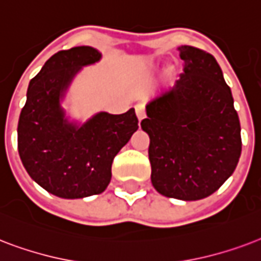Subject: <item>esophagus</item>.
<instances>
[{"label": "esophagus", "instance_id": "esophagus-1", "mask_svg": "<svg viewBox=\"0 0 261 261\" xmlns=\"http://www.w3.org/2000/svg\"><path fill=\"white\" fill-rule=\"evenodd\" d=\"M136 116L139 121H143L145 118V109L143 105H137L136 106Z\"/></svg>", "mask_w": 261, "mask_h": 261}]
</instances>
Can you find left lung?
<instances>
[{"label": "left lung", "instance_id": "obj_1", "mask_svg": "<svg viewBox=\"0 0 261 261\" xmlns=\"http://www.w3.org/2000/svg\"><path fill=\"white\" fill-rule=\"evenodd\" d=\"M184 73L147 103L141 128L149 136L151 182L166 197L200 200L233 174L241 126L221 66L207 51L179 46Z\"/></svg>", "mask_w": 261, "mask_h": 261}]
</instances>
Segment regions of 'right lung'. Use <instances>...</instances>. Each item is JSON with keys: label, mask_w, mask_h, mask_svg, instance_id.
Wrapping results in <instances>:
<instances>
[{"label": "right lung", "mask_w": 261, "mask_h": 261, "mask_svg": "<svg viewBox=\"0 0 261 261\" xmlns=\"http://www.w3.org/2000/svg\"><path fill=\"white\" fill-rule=\"evenodd\" d=\"M100 60L90 46L61 50L30 82L17 125L23 166L36 184L62 199L99 195L112 179L118 151L139 128L135 109L98 113L77 126L65 118L60 100L82 66Z\"/></svg>", "instance_id": "add662e5"}]
</instances>
